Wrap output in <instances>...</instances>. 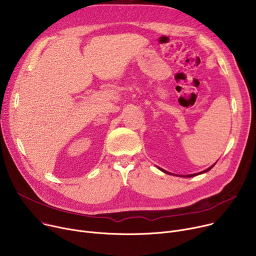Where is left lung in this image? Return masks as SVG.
<instances>
[{
    "label": "left lung",
    "instance_id": "1",
    "mask_svg": "<svg viewBox=\"0 0 256 256\" xmlns=\"http://www.w3.org/2000/svg\"><path fill=\"white\" fill-rule=\"evenodd\" d=\"M215 166V164H213V166H211L210 168H208L207 170H205V171H202V172H200V173H196V174H192V175H186V176H181V177H194V176H196V175H200V174H202V173H206V172H208V171H210V170L213 168ZM160 170V171H162L164 173H166V174H168V175H173L172 173H168V171H164V168H158Z\"/></svg>",
    "mask_w": 256,
    "mask_h": 256
}]
</instances>
